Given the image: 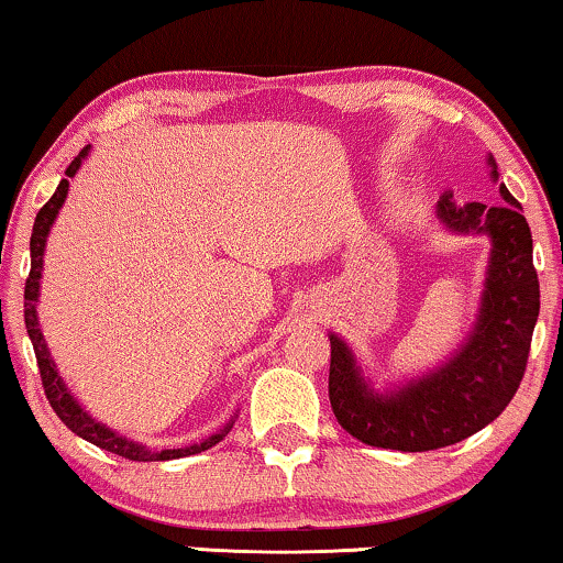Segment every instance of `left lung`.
<instances>
[{
  "mask_svg": "<svg viewBox=\"0 0 563 563\" xmlns=\"http://www.w3.org/2000/svg\"><path fill=\"white\" fill-rule=\"evenodd\" d=\"M490 179L499 166L488 155ZM504 202L454 205L441 195L439 223L457 236H488L478 314L450 361L389 389H376L353 347L330 332V402L338 423L368 446L429 452L486 429L515 397L528 366L540 311L532 236L522 208L499 184Z\"/></svg>",
  "mask_w": 563,
  "mask_h": 563,
  "instance_id": "1",
  "label": "left lung"
}]
</instances>
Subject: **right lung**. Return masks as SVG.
I'll return each mask as SVG.
<instances>
[{
  "label": "right lung",
  "instance_id": "1",
  "mask_svg": "<svg viewBox=\"0 0 563 563\" xmlns=\"http://www.w3.org/2000/svg\"><path fill=\"white\" fill-rule=\"evenodd\" d=\"M88 153H90V145L82 147L80 155H77V158L69 163V168L64 170V174H67V179L59 181L54 197L38 210V216H35V223H33V233H31V275H27V280H25V330H27V338H31V343H33L35 358H38L41 382H44L48 402H52L54 412L62 418V423L67 426L69 431L77 433V437L85 441H90V444L101 446V450H106V452L119 454V457H126L134 462H163V460L189 457V454L210 450V446H216L218 441L233 429V418L236 416H233L231 421L223 426V429L216 431L208 439L197 441V444L181 446V450H153V446H145V444H140V441L126 439L119 431L109 429L106 423L96 421V418H92L90 412L75 400V395L69 393V387L59 376V368H56V364H54L52 353H48L44 332H41V324H38V311H35V306H38V296H41V273H44L46 239H48V233H52V225H54L56 216H59L64 199H67L69 179H75V174L80 170L82 161L88 158Z\"/></svg>",
  "mask_w": 563,
  "mask_h": 563
}]
</instances>
